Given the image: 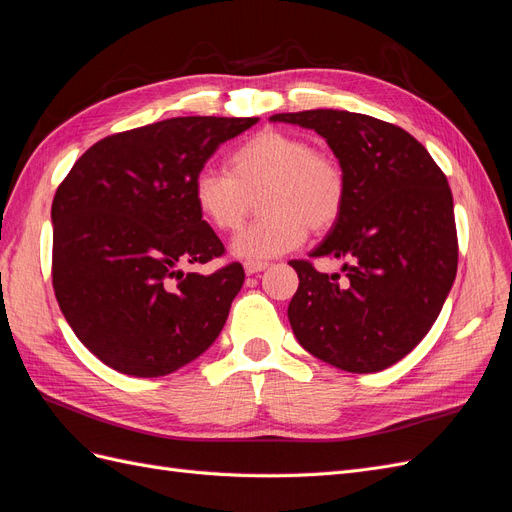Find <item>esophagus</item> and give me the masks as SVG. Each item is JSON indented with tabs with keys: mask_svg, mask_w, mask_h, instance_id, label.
<instances>
[{
	"mask_svg": "<svg viewBox=\"0 0 512 512\" xmlns=\"http://www.w3.org/2000/svg\"><path fill=\"white\" fill-rule=\"evenodd\" d=\"M267 267H269L267 262H245V265H243V269H245L247 275H256V273H260V271H265Z\"/></svg>",
	"mask_w": 512,
	"mask_h": 512,
	"instance_id": "34e87169",
	"label": "esophagus"
}]
</instances>
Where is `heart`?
<instances>
[{"instance_id": "1", "label": "heart", "mask_w": 512, "mask_h": 512, "mask_svg": "<svg viewBox=\"0 0 512 512\" xmlns=\"http://www.w3.org/2000/svg\"><path fill=\"white\" fill-rule=\"evenodd\" d=\"M228 173L198 170L192 198L200 218L213 230L241 226L252 198L265 213L241 228L230 243L237 258L269 260L299 247L307 235L331 230L346 205V173L329 151L316 149L303 136L284 130H260L228 156Z\"/></svg>"}]
</instances>
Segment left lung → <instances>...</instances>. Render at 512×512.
<instances>
[{"instance_id": "left-lung-1", "label": "left lung", "mask_w": 512, "mask_h": 512, "mask_svg": "<svg viewBox=\"0 0 512 512\" xmlns=\"http://www.w3.org/2000/svg\"><path fill=\"white\" fill-rule=\"evenodd\" d=\"M327 138L346 173L342 218L312 258H342L346 277L290 260L299 288L288 305L299 344L352 374L395 365L440 316L457 275L453 194L412 134L361 113H280Z\"/></svg>"}]
</instances>
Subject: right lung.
Wrapping results in <instances>:
<instances>
[{"label":"right lung","instance_id":"1","mask_svg":"<svg viewBox=\"0 0 512 512\" xmlns=\"http://www.w3.org/2000/svg\"><path fill=\"white\" fill-rule=\"evenodd\" d=\"M258 117H173L117 132L74 162L53 198V290L85 348L121 374L158 378L220 335L243 286L200 218L192 181L215 149Z\"/></svg>","mask_w":512,"mask_h":512}]
</instances>
